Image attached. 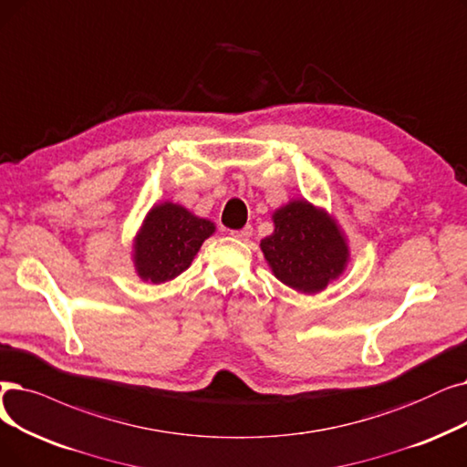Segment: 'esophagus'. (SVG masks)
Wrapping results in <instances>:
<instances>
[{
	"instance_id": "obj_1",
	"label": "esophagus",
	"mask_w": 467,
	"mask_h": 467,
	"mask_svg": "<svg viewBox=\"0 0 467 467\" xmlns=\"http://www.w3.org/2000/svg\"><path fill=\"white\" fill-rule=\"evenodd\" d=\"M252 233H254V229H252L250 225H246L244 229H240V231H231V236H233V238H236V240L246 242V240L252 236Z\"/></svg>"
}]
</instances>
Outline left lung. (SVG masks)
Wrapping results in <instances>:
<instances>
[{"label": "left lung", "instance_id": "obj_1", "mask_svg": "<svg viewBox=\"0 0 467 467\" xmlns=\"http://www.w3.org/2000/svg\"><path fill=\"white\" fill-rule=\"evenodd\" d=\"M273 219L275 233L261 240V250L278 280L315 294L341 275L348 246L327 213L299 200L280 208Z\"/></svg>", "mask_w": 467, "mask_h": 467}]
</instances>
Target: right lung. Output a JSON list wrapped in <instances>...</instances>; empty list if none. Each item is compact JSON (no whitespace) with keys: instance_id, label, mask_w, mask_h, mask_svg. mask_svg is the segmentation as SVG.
Instances as JSON below:
<instances>
[{"instance_id":"right-lung-1","label":"right lung","mask_w":467,"mask_h":467,"mask_svg":"<svg viewBox=\"0 0 467 467\" xmlns=\"http://www.w3.org/2000/svg\"><path fill=\"white\" fill-rule=\"evenodd\" d=\"M213 233V223L194 217L171 202L154 206L135 242L139 276L154 284L183 273L196 252Z\"/></svg>"}]
</instances>
